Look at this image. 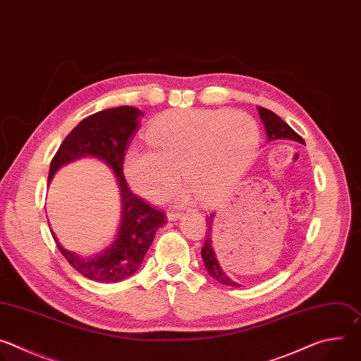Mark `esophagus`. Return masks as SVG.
I'll return each mask as SVG.
<instances>
[{"label": "esophagus", "mask_w": 361, "mask_h": 361, "mask_svg": "<svg viewBox=\"0 0 361 361\" xmlns=\"http://www.w3.org/2000/svg\"><path fill=\"white\" fill-rule=\"evenodd\" d=\"M167 217H169V220H177L178 217H180V212H174V210H170L169 213H167Z\"/></svg>", "instance_id": "obj_1"}]
</instances>
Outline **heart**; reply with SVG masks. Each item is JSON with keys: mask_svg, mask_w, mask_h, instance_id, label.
I'll return each mask as SVG.
<instances>
[{"mask_svg": "<svg viewBox=\"0 0 361 361\" xmlns=\"http://www.w3.org/2000/svg\"><path fill=\"white\" fill-rule=\"evenodd\" d=\"M151 148L130 147L124 173L130 185L149 201H164L181 174L205 202L223 198L244 177L260 148V130L243 111L176 110L154 121Z\"/></svg>", "mask_w": 361, "mask_h": 361, "instance_id": "1", "label": "heart"}]
</instances>
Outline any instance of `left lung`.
I'll use <instances>...</instances> for the list:
<instances>
[{
  "instance_id": "obj_1",
  "label": "left lung",
  "mask_w": 361,
  "mask_h": 361,
  "mask_svg": "<svg viewBox=\"0 0 361 361\" xmlns=\"http://www.w3.org/2000/svg\"><path fill=\"white\" fill-rule=\"evenodd\" d=\"M259 113L262 117V121L266 126V131H267V137L269 141H274V140H291V141H297L300 144H304V140L301 135H298L286 121H283L276 113L264 109V107H259ZM213 217L214 214H210V217L207 216V231H205V240H204V245L201 248V257L202 262L205 266V270L209 271V274L217 280L219 283L224 284V286H231V287H237L238 283H235L234 280H231L226 271L223 270V267L220 266L217 255L214 251V241H213V235H212V224H213Z\"/></svg>"
}]
</instances>
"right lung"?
<instances>
[{"label": "right lung", "instance_id": "1", "mask_svg": "<svg viewBox=\"0 0 361 361\" xmlns=\"http://www.w3.org/2000/svg\"><path fill=\"white\" fill-rule=\"evenodd\" d=\"M138 109L121 106L85 117L61 142L49 164L48 181L64 164L92 156L114 171L123 202V216L116 241L95 257H80L60 245L66 260L85 279L98 283H117L134 274L148 251L157 230L166 224V214L137 197L124 177V157L128 141L138 131Z\"/></svg>", "mask_w": 361, "mask_h": 361}]
</instances>
